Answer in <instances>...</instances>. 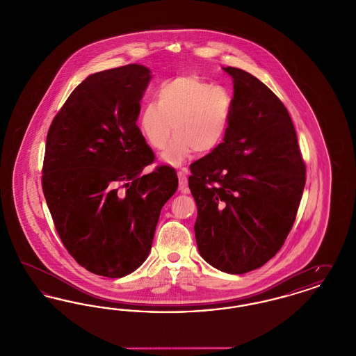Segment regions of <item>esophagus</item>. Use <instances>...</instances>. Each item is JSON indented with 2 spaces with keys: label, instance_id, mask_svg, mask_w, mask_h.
Segmentation results:
<instances>
[{
  "label": "esophagus",
  "instance_id": "1",
  "mask_svg": "<svg viewBox=\"0 0 356 356\" xmlns=\"http://www.w3.org/2000/svg\"><path fill=\"white\" fill-rule=\"evenodd\" d=\"M179 176V189L181 193H188L189 188H188V179H186V170H179L177 172Z\"/></svg>",
  "mask_w": 356,
  "mask_h": 356
}]
</instances>
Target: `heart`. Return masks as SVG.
Returning <instances> with one entry per match:
<instances>
[{"label":"heart","instance_id":"1","mask_svg":"<svg viewBox=\"0 0 356 356\" xmlns=\"http://www.w3.org/2000/svg\"><path fill=\"white\" fill-rule=\"evenodd\" d=\"M234 113V97L195 74L164 81L156 90V102H147L138 118V128L148 145L163 151L173 132L175 138L164 153L179 163L191 151L207 154L216 149L227 134Z\"/></svg>","mask_w":356,"mask_h":356}]
</instances>
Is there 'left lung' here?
Returning a JSON list of instances; mask_svg holds the SVG:
<instances>
[{
    "label": "left lung",
    "instance_id": "obj_1",
    "mask_svg": "<svg viewBox=\"0 0 356 356\" xmlns=\"http://www.w3.org/2000/svg\"><path fill=\"white\" fill-rule=\"evenodd\" d=\"M234 79V113L224 141L191 164L197 207L195 236L212 267L245 273L283 247L296 219L305 163L283 102L243 69Z\"/></svg>",
    "mask_w": 356,
    "mask_h": 356
}]
</instances>
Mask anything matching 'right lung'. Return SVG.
I'll return each mask as SVG.
<instances>
[{"label": "right lung", "mask_w": 356, "mask_h": 356, "mask_svg": "<svg viewBox=\"0 0 356 356\" xmlns=\"http://www.w3.org/2000/svg\"><path fill=\"white\" fill-rule=\"evenodd\" d=\"M149 69L124 65L86 77L51 121L42 191L54 228L85 270L122 277L151 251L163 205L177 189L136 121Z\"/></svg>", "instance_id": "obj_1"}]
</instances>
